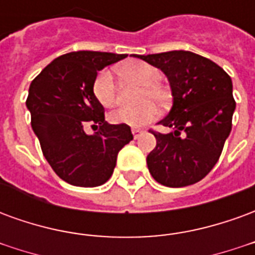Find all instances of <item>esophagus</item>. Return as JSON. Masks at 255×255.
I'll use <instances>...</instances> for the list:
<instances>
[{"label": "esophagus", "mask_w": 255, "mask_h": 255, "mask_svg": "<svg viewBox=\"0 0 255 255\" xmlns=\"http://www.w3.org/2000/svg\"><path fill=\"white\" fill-rule=\"evenodd\" d=\"M143 129H139V128H132V135L133 138H139L140 135H143Z\"/></svg>", "instance_id": "1"}]
</instances>
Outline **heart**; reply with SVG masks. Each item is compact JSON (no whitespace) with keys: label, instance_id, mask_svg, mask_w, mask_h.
Segmentation results:
<instances>
[{"label":"heart","instance_id":"heart-1","mask_svg":"<svg viewBox=\"0 0 255 255\" xmlns=\"http://www.w3.org/2000/svg\"><path fill=\"white\" fill-rule=\"evenodd\" d=\"M120 72L128 80L143 86L139 94V101L144 102L147 100L148 102L136 108H119L109 115V122L112 124H126L131 127H142L153 122L158 116V109L150 100L162 104L168 95L166 90L157 83L161 76L160 69L144 61L131 60L123 64ZM93 94L95 100L105 108H112L116 104V84L111 69H102L95 75L93 80Z\"/></svg>","mask_w":255,"mask_h":255}]
</instances>
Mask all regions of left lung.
I'll return each mask as SVG.
<instances>
[{
	"mask_svg": "<svg viewBox=\"0 0 255 255\" xmlns=\"http://www.w3.org/2000/svg\"><path fill=\"white\" fill-rule=\"evenodd\" d=\"M132 56L160 68L173 95L169 115L158 123L172 132L150 129L157 140L146 158L151 176L166 187H186L202 180L219 161L232 128L236 102L230 75L192 52Z\"/></svg>",
	"mask_w": 255,
	"mask_h": 255,
	"instance_id": "left-lung-1",
	"label": "left lung"
}]
</instances>
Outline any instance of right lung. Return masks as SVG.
I'll return each instance as SVG.
<instances>
[{"mask_svg":"<svg viewBox=\"0 0 255 255\" xmlns=\"http://www.w3.org/2000/svg\"><path fill=\"white\" fill-rule=\"evenodd\" d=\"M127 54L105 52L60 56L30 84L25 105L42 153L60 179L78 187H97L109 180L119 151L133 139L126 124H108L104 106L93 94V80ZM95 128L87 135L84 128Z\"/></svg>","mask_w":255,"mask_h":255,"instance_id":"1","label":"right lung"}]
</instances>
